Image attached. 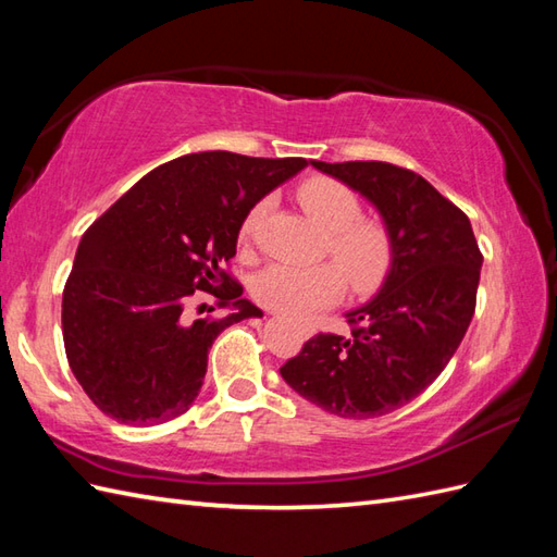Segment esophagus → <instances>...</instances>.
Segmentation results:
<instances>
[{
    "label": "esophagus",
    "instance_id": "34e87169",
    "mask_svg": "<svg viewBox=\"0 0 557 557\" xmlns=\"http://www.w3.org/2000/svg\"><path fill=\"white\" fill-rule=\"evenodd\" d=\"M307 336H310V333H307Z\"/></svg>",
    "mask_w": 557,
    "mask_h": 557
}]
</instances>
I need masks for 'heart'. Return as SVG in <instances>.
<instances>
[{
	"label": "heart",
	"instance_id": "obj_1",
	"mask_svg": "<svg viewBox=\"0 0 557 557\" xmlns=\"http://www.w3.org/2000/svg\"><path fill=\"white\" fill-rule=\"evenodd\" d=\"M298 200L314 224L326 231L329 255L336 259L355 288H364L379 278L388 264V238L372 221H362L357 195L338 181L312 178L300 185ZM269 200H259L247 212L240 226V240L247 243L267 214ZM345 281L333 264H288L264 267L252 281V295L269 310L293 319H307L341 300Z\"/></svg>",
	"mask_w": 557,
	"mask_h": 557
}]
</instances>
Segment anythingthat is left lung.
<instances>
[{"label": "left lung", "mask_w": 557, "mask_h": 557, "mask_svg": "<svg viewBox=\"0 0 557 557\" xmlns=\"http://www.w3.org/2000/svg\"><path fill=\"white\" fill-rule=\"evenodd\" d=\"M376 207L391 269L367 305L345 314L348 338L319 333L281 376L305 400L348 419L398 410L446 369L474 317L479 252L467 214L410 169L312 162Z\"/></svg>", "instance_id": "obj_1"}]
</instances>
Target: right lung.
I'll use <instances>...</instances> for the list:
<instances>
[{"label": "right lung", "mask_w": 557, "mask_h": 557, "mask_svg": "<svg viewBox=\"0 0 557 557\" xmlns=\"http://www.w3.org/2000/svg\"><path fill=\"white\" fill-rule=\"evenodd\" d=\"M305 166L302 157L185 154L150 171L85 231L61 329L73 376L107 417L152 426L195 403L219 333L262 317L221 264L236 255L247 212ZM197 289L212 292L225 314L193 320Z\"/></svg>", "instance_id": "1"}]
</instances>
